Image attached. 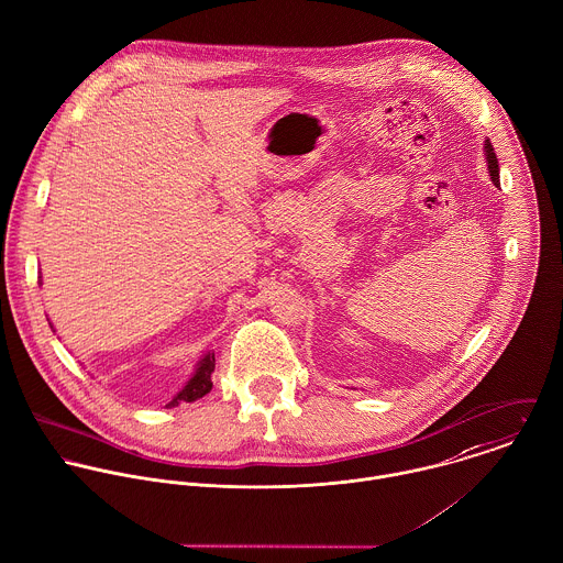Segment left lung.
<instances>
[{"instance_id": "obj_1", "label": "left lung", "mask_w": 563, "mask_h": 563, "mask_svg": "<svg viewBox=\"0 0 563 563\" xmlns=\"http://www.w3.org/2000/svg\"><path fill=\"white\" fill-rule=\"evenodd\" d=\"M485 157H487V168H489V175H492V181L496 184V186H500V166H498V157H496V153H494V146H492V142L487 140V144H485Z\"/></svg>"}]
</instances>
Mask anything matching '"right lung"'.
<instances>
[{
  "instance_id": "right-lung-1",
  "label": "right lung",
  "mask_w": 563,
  "mask_h": 563,
  "mask_svg": "<svg viewBox=\"0 0 563 563\" xmlns=\"http://www.w3.org/2000/svg\"><path fill=\"white\" fill-rule=\"evenodd\" d=\"M214 373V353H206L201 357V362L197 364L195 375L188 379V384L173 397V401L166 404V408H175L179 404H190L201 399L203 395H208L212 390V379L210 375Z\"/></svg>"
}]
</instances>
